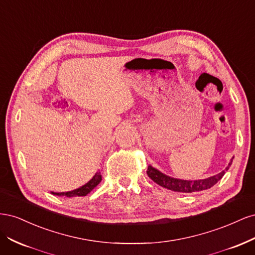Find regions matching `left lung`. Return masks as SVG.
Segmentation results:
<instances>
[{"mask_svg":"<svg viewBox=\"0 0 255 255\" xmlns=\"http://www.w3.org/2000/svg\"><path fill=\"white\" fill-rule=\"evenodd\" d=\"M233 158L234 157L231 158L230 163H229V165L227 166L225 170H222L218 174L210 176V177H207V179H203V180L188 181V180L176 179V177L169 176V175H167L163 172H160L159 170H157L156 168L152 167L151 165H149L148 170H146V173H148L149 177H150V179H152V181H154L156 184H158L159 186L167 188L169 190L177 191V192L201 191V190H205V189L213 187L216 183L222 179V176L225 175L226 171L229 170L230 166L232 165Z\"/></svg>","mask_w":255,"mask_h":255,"instance_id":"8db88e82","label":"left lung"}]
</instances>
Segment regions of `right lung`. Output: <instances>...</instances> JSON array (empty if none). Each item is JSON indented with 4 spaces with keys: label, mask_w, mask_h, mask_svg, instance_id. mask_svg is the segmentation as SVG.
<instances>
[{
    "label": "right lung",
    "mask_w": 255,
    "mask_h": 255,
    "mask_svg": "<svg viewBox=\"0 0 255 255\" xmlns=\"http://www.w3.org/2000/svg\"><path fill=\"white\" fill-rule=\"evenodd\" d=\"M102 181V175L100 172H97L94 177L92 179L86 183L85 185H83L82 187L80 188H76L74 190H71V191H66V192H53V195H56V196H59V197H68V198H71V197H83V196H86L88 195L89 192L95 189V187H97V185H99V183Z\"/></svg>",
    "instance_id": "obj_1"
}]
</instances>
